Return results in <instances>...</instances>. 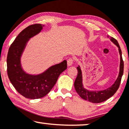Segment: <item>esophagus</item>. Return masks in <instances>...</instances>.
<instances>
[{
    "label": "esophagus",
    "mask_w": 129,
    "mask_h": 129,
    "mask_svg": "<svg viewBox=\"0 0 129 129\" xmlns=\"http://www.w3.org/2000/svg\"><path fill=\"white\" fill-rule=\"evenodd\" d=\"M73 62H74V59L73 58H69V59L67 60V66L68 67L71 66Z\"/></svg>",
    "instance_id": "obj_1"
}]
</instances>
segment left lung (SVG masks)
Masks as SVG:
<instances>
[{
    "label": "left lung",
    "instance_id": "left-lung-1",
    "mask_svg": "<svg viewBox=\"0 0 129 129\" xmlns=\"http://www.w3.org/2000/svg\"><path fill=\"white\" fill-rule=\"evenodd\" d=\"M109 38V36L107 35ZM110 41L113 44L116 45L118 47V52H119L120 56V69L119 73L117 78L115 81L113 85L103 90H89L85 88L82 83V74L81 69L80 66L77 67L78 70V74L74 82V87L78 95L82 98V99L87 100L91 103H100L107 100L111 96L115 94V92L118 90L119 85L120 84L121 77L123 74V69H124V62H123L121 51L120 47L119 44L116 39L113 38V37H110Z\"/></svg>",
    "mask_w": 129,
    "mask_h": 129
}]
</instances>
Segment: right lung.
<instances>
[{"label":"right lung","instance_id":"right-lung-1","mask_svg":"<svg viewBox=\"0 0 129 129\" xmlns=\"http://www.w3.org/2000/svg\"><path fill=\"white\" fill-rule=\"evenodd\" d=\"M44 25L35 24L23 29L9 49L7 56L8 77L17 91L26 99H38L45 96L56 84L59 75L67 67L66 60L52 66L42 73L32 74L22 68L21 57L30 39L41 32Z\"/></svg>","mask_w":129,"mask_h":129}]
</instances>
